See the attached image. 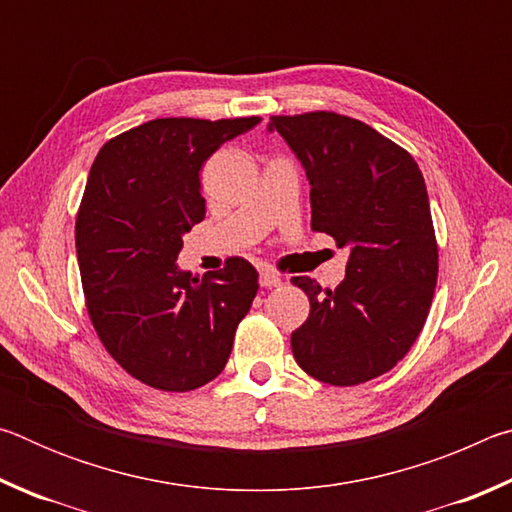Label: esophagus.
Here are the masks:
<instances>
[{
  "label": "esophagus",
  "mask_w": 512,
  "mask_h": 512,
  "mask_svg": "<svg viewBox=\"0 0 512 512\" xmlns=\"http://www.w3.org/2000/svg\"><path fill=\"white\" fill-rule=\"evenodd\" d=\"M259 284H262L264 289H273V287H280L282 280H280V275L268 271V268H262V271H259Z\"/></svg>",
  "instance_id": "obj_1"
}]
</instances>
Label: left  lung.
<instances>
[{
  "instance_id": "8db88e82",
  "label": "left lung",
  "mask_w": 512,
  "mask_h": 512,
  "mask_svg": "<svg viewBox=\"0 0 512 512\" xmlns=\"http://www.w3.org/2000/svg\"><path fill=\"white\" fill-rule=\"evenodd\" d=\"M311 185V230L348 253L345 280L307 293L291 334L298 366L323 384L357 386L395 368L418 339L438 282V244L422 171L411 153L339 112L271 117Z\"/></svg>"
}]
</instances>
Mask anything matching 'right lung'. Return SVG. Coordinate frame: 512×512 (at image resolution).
<instances>
[{
	"instance_id": "obj_1",
	"label": "right lung",
	"mask_w": 512,
	"mask_h": 512,
	"mask_svg": "<svg viewBox=\"0 0 512 512\" xmlns=\"http://www.w3.org/2000/svg\"><path fill=\"white\" fill-rule=\"evenodd\" d=\"M259 121L151 119L94 158L76 214L85 307L110 357L158 391L187 393L219 375L257 296V271L244 257L203 277L176 259L205 216L203 162Z\"/></svg>"
}]
</instances>
